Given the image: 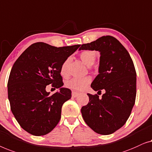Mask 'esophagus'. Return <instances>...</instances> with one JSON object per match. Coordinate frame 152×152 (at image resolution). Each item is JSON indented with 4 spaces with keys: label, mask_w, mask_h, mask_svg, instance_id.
Masks as SVG:
<instances>
[{
    "label": "esophagus",
    "mask_w": 152,
    "mask_h": 152,
    "mask_svg": "<svg viewBox=\"0 0 152 152\" xmlns=\"http://www.w3.org/2000/svg\"><path fill=\"white\" fill-rule=\"evenodd\" d=\"M78 95H79V93H78V92H76V91H72V97L76 98V97L78 96Z\"/></svg>",
    "instance_id": "1"
}]
</instances>
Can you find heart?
Wrapping results in <instances>:
<instances>
[{
	"mask_svg": "<svg viewBox=\"0 0 152 152\" xmlns=\"http://www.w3.org/2000/svg\"><path fill=\"white\" fill-rule=\"evenodd\" d=\"M96 52L94 50H85L80 53V59L87 65L90 66L94 63L96 58ZM71 63V58L69 57L65 60L61 67V74L64 77L69 75V65ZM91 82L89 77L83 78H72L66 82L65 85L67 88L75 91H83L87 88Z\"/></svg>",
	"mask_w": 152,
	"mask_h": 152,
	"instance_id": "b5f03b06",
	"label": "heart"
}]
</instances>
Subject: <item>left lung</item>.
<instances>
[{"instance_id":"obj_1","label":"left lung","mask_w":152,"mask_h":152,"mask_svg":"<svg viewBox=\"0 0 152 152\" xmlns=\"http://www.w3.org/2000/svg\"><path fill=\"white\" fill-rule=\"evenodd\" d=\"M79 50L100 52L99 74L91 83L94 90L105 91L102 98L87 94L89 100L81 108L83 118L94 131L109 135L125 125L136 96V72L127 50L116 38L102 36Z\"/></svg>"}]
</instances>
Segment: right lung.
<instances>
[{
    "instance_id": "1",
    "label": "right lung",
    "mask_w": 152,
    "mask_h": 152,
    "mask_svg": "<svg viewBox=\"0 0 152 152\" xmlns=\"http://www.w3.org/2000/svg\"><path fill=\"white\" fill-rule=\"evenodd\" d=\"M80 45L56 48L45 42L31 45L15 62L7 83L8 99L15 118L34 136H44L57 125L63 103L72 97L62 87L61 67ZM60 91L50 95L47 85Z\"/></svg>"
}]
</instances>
